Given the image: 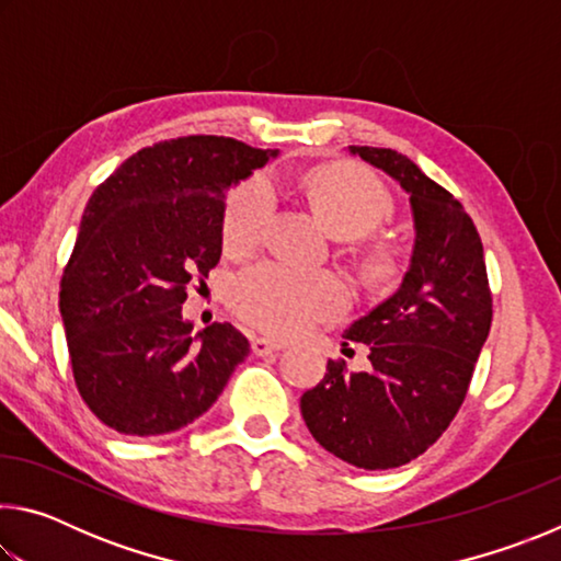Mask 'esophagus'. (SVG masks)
Returning a JSON list of instances; mask_svg holds the SVG:
<instances>
[{
  "instance_id": "esophagus-1",
  "label": "esophagus",
  "mask_w": 561,
  "mask_h": 561,
  "mask_svg": "<svg viewBox=\"0 0 561 561\" xmlns=\"http://www.w3.org/2000/svg\"><path fill=\"white\" fill-rule=\"evenodd\" d=\"M282 348H284L282 341H272V339H264V336L252 339V354L254 356H270V354H277V351H282Z\"/></svg>"
}]
</instances>
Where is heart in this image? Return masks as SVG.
I'll return each mask as SVG.
<instances>
[{
    "label": "heart",
    "instance_id": "heart-1",
    "mask_svg": "<svg viewBox=\"0 0 561 561\" xmlns=\"http://www.w3.org/2000/svg\"><path fill=\"white\" fill-rule=\"evenodd\" d=\"M311 210L339 240L371 232L391 213V195L364 168L321 165L304 178ZM274 185L267 175H254L234 190L225 210V247L247 254L260 244L274 213ZM358 264L368 279L388 282L398 270V250L391 242L360 247ZM230 301L237 314L272 334H297L319 321L334 319L348 307V289L334 274H309L287 264L262 262L234 279Z\"/></svg>",
    "mask_w": 561,
    "mask_h": 561
}]
</instances>
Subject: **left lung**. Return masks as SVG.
<instances>
[{
	"mask_svg": "<svg viewBox=\"0 0 561 561\" xmlns=\"http://www.w3.org/2000/svg\"><path fill=\"white\" fill-rule=\"evenodd\" d=\"M351 153L411 195L413 257L401 289L344 331L368 346L371 366L356 374L329 358L324 378L301 396V415L331 455L388 470L428 450L460 411L490 334L492 294L478 227L448 190L398 150Z\"/></svg>",
	"mask_w": 561,
	"mask_h": 561,
	"instance_id": "obj_1",
	"label": "left lung"
}]
</instances>
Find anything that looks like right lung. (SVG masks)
Masks as SVG:
<instances>
[{
  "label": "right lung",
  "mask_w": 561,
  "mask_h": 561,
  "mask_svg": "<svg viewBox=\"0 0 561 561\" xmlns=\"http://www.w3.org/2000/svg\"><path fill=\"white\" fill-rule=\"evenodd\" d=\"M272 156L225 136L160 140L93 190L59 309L76 388L103 425L136 438L185 428L250 354L232 324L193 336L183 304L220 262L227 187Z\"/></svg>",
  "instance_id": "obj_1"
}]
</instances>
